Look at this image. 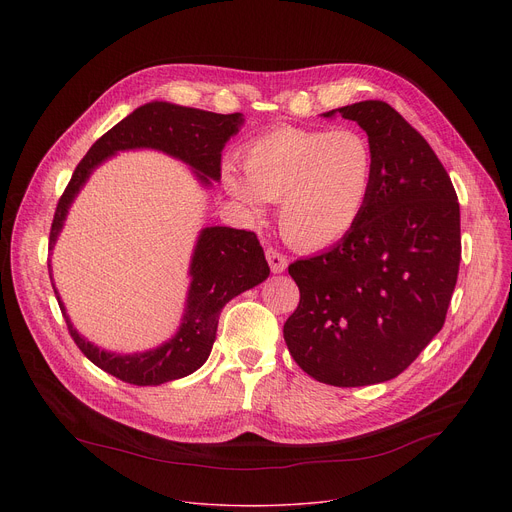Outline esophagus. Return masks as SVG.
Here are the masks:
<instances>
[{"instance_id": "obj_1", "label": "esophagus", "mask_w": 512, "mask_h": 512, "mask_svg": "<svg viewBox=\"0 0 512 512\" xmlns=\"http://www.w3.org/2000/svg\"><path fill=\"white\" fill-rule=\"evenodd\" d=\"M265 257H267L269 267H271V271H273V273H281V271H285V267H287V263H289V259H287L279 249H275V247L265 249Z\"/></svg>"}]
</instances>
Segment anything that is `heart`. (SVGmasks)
Returning <instances> with one entry per match:
<instances>
[{
  "label": "heart",
  "instance_id": "obj_1",
  "mask_svg": "<svg viewBox=\"0 0 512 512\" xmlns=\"http://www.w3.org/2000/svg\"><path fill=\"white\" fill-rule=\"evenodd\" d=\"M243 172L225 164L231 194L259 212L279 202V227L289 243L322 249L344 239L367 212L375 188L377 154L356 127H275L251 139Z\"/></svg>",
  "mask_w": 512,
  "mask_h": 512
}]
</instances>
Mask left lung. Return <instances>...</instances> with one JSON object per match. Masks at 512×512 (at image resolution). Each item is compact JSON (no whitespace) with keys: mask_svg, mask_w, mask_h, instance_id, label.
<instances>
[{"mask_svg":"<svg viewBox=\"0 0 512 512\" xmlns=\"http://www.w3.org/2000/svg\"><path fill=\"white\" fill-rule=\"evenodd\" d=\"M356 121L377 176L360 223L332 249L287 267L300 304L283 324L298 367L364 387L401 375L442 330L462 259L454 184L425 137L385 101L324 113Z\"/></svg>","mask_w":512,"mask_h":512,"instance_id":"8db88e82","label":"left lung"}]
</instances>
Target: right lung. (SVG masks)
<instances>
[{
    "label": "right lung",
    "mask_w": 512,
    "mask_h": 512,
    "mask_svg": "<svg viewBox=\"0 0 512 512\" xmlns=\"http://www.w3.org/2000/svg\"><path fill=\"white\" fill-rule=\"evenodd\" d=\"M241 123V113L218 115L158 101L135 109L101 135L72 172L54 210L48 249L56 243L70 202L75 200L93 168L105 158L119 150L154 148L190 164L196 176L204 184H210V180H221V152L231 135L239 131ZM190 275L188 306L178 334L164 346L141 354L121 356L93 346L72 328L56 291L54 294L72 340L93 364L129 385H162L202 367L212 350L223 306L245 289L267 279L269 265L253 231L208 227L196 243Z\"/></svg>",
    "instance_id": "1"
}]
</instances>
